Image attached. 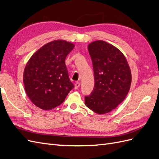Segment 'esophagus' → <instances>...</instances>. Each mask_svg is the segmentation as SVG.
<instances>
[{
    "label": "esophagus",
    "instance_id": "1",
    "mask_svg": "<svg viewBox=\"0 0 159 159\" xmlns=\"http://www.w3.org/2000/svg\"><path fill=\"white\" fill-rule=\"evenodd\" d=\"M80 82H78V81H77V82H75V84H74V89H78V88L80 87Z\"/></svg>",
    "mask_w": 159,
    "mask_h": 159
}]
</instances>
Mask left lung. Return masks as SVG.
Returning a JSON list of instances; mask_svg holds the SVG:
<instances>
[{
	"instance_id": "1",
	"label": "left lung",
	"mask_w": 159,
	"mask_h": 159,
	"mask_svg": "<svg viewBox=\"0 0 159 159\" xmlns=\"http://www.w3.org/2000/svg\"><path fill=\"white\" fill-rule=\"evenodd\" d=\"M93 67L95 86L85 104L98 114H105L123 102L131 84V69L117 48L103 40L88 46Z\"/></svg>"
}]
</instances>
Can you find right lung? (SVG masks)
Listing matches in <instances>:
<instances>
[{"label": "right lung", "mask_w": 159, "mask_h": 159, "mask_svg": "<svg viewBox=\"0 0 159 159\" xmlns=\"http://www.w3.org/2000/svg\"><path fill=\"white\" fill-rule=\"evenodd\" d=\"M75 45L57 40L42 46L28 61L23 82L28 97L36 107L51 110L64 102L74 88L65 64Z\"/></svg>", "instance_id": "obj_1"}]
</instances>
